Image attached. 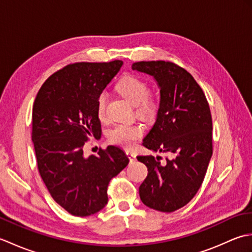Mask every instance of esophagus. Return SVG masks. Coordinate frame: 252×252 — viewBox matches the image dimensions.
Here are the masks:
<instances>
[{
    "mask_svg": "<svg viewBox=\"0 0 252 252\" xmlns=\"http://www.w3.org/2000/svg\"><path fill=\"white\" fill-rule=\"evenodd\" d=\"M126 156H127V158L130 159V161H134V160L136 159V155L133 153V152H131V151H126Z\"/></svg>",
    "mask_w": 252,
    "mask_h": 252,
    "instance_id": "esophagus-1",
    "label": "esophagus"
}]
</instances>
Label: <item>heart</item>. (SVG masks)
<instances>
[{
  "instance_id": "1",
  "label": "heart",
  "mask_w": 252,
  "mask_h": 252,
  "mask_svg": "<svg viewBox=\"0 0 252 252\" xmlns=\"http://www.w3.org/2000/svg\"><path fill=\"white\" fill-rule=\"evenodd\" d=\"M116 89L119 94L136 106V115L145 121L155 119L158 112V103L149 96V87L144 80L126 74L118 83ZM107 93L101 92L97 97V116L104 119L106 114ZM143 135V129L137 125H119L108 132V140L122 147L130 148Z\"/></svg>"
}]
</instances>
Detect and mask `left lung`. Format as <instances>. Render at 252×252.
Wrapping results in <instances>:
<instances>
[{"label": "left lung", "mask_w": 252, "mask_h": 252, "mask_svg": "<svg viewBox=\"0 0 252 252\" xmlns=\"http://www.w3.org/2000/svg\"><path fill=\"white\" fill-rule=\"evenodd\" d=\"M132 69L153 77L160 89L156 122L143 145L170 158L136 157L148 169L141 200L154 210L173 212L192 199L205 179L212 156L210 108L191 74L175 63L137 62Z\"/></svg>", "instance_id": "left-lung-1"}]
</instances>
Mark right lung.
<instances>
[{"label":"right lung","mask_w":252,"mask_h":252,"mask_svg":"<svg viewBox=\"0 0 252 252\" xmlns=\"http://www.w3.org/2000/svg\"><path fill=\"white\" fill-rule=\"evenodd\" d=\"M122 65V61L68 65L46 80L34 100L31 137L37 169L53 199L72 216L101 210L108 202L110 180L129 163L114 145L96 156L83 155L89 137L101 135L98 95Z\"/></svg>","instance_id":"obj_1"}]
</instances>
